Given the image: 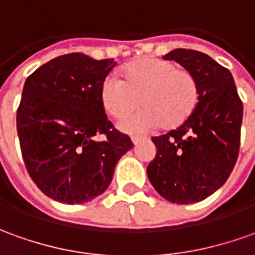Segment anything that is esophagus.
<instances>
[{"label": "esophagus", "instance_id": "34e87169", "mask_svg": "<svg viewBox=\"0 0 255 255\" xmlns=\"http://www.w3.org/2000/svg\"><path fill=\"white\" fill-rule=\"evenodd\" d=\"M143 139H145V136H132V138H131V141H132V143H134V145L139 143V142L143 141Z\"/></svg>", "mask_w": 255, "mask_h": 255}]
</instances>
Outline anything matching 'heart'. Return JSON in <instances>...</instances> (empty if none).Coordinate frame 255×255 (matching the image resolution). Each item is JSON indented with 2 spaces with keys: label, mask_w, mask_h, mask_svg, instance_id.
Returning a JSON list of instances; mask_svg holds the SVG:
<instances>
[{
  "label": "heart",
  "mask_w": 255,
  "mask_h": 255,
  "mask_svg": "<svg viewBox=\"0 0 255 255\" xmlns=\"http://www.w3.org/2000/svg\"><path fill=\"white\" fill-rule=\"evenodd\" d=\"M121 78H106L100 88V102L106 113L123 120L139 106L143 110L120 123V129L138 134L162 126L176 129L186 123L198 105V85L190 71L177 68L163 58L146 57L128 62Z\"/></svg>",
  "instance_id": "heart-1"
}]
</instances>
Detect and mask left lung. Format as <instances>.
<instances>
[{
    "mask_svg": "<svg viewBox=\"0 0 255 255\" xmlns=\"http://www.w3.org/2000/svg\"><path fill=\"white\" fill-rule=\"evenodd\" d=\"M164 60L193 74L200 98L181 127L152 138L156 156L146 171L163 198L184 205L205 200L226 183L240 149L243 103L229 69L209 55L176 48Z\"/></svg>",
    "mask_w": 255,
    "mask_h": 255,
    "instance_id": "left-lung-1",
    "label": "left lung"
}]
</instances>
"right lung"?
<instances>
[{
	"mask_svg": "<svg viewBox=\"0 0 255 255\" xmlns=\"http://www.w3.org/2000/svg\"><path fill=\"white\" fill-rule=\"evenodd\" d=\"M116 61L81 53L60 55L27 77L16 113L26 169L47 197L84 204L103 194L116 164L132 148L114 129L100 102ZM103 133L106 139L94 138Z\"/></svg>",
	"mask_w": 255,
	"mask_h": 255,
	"instance_id": "obj_1",
	"label": "right lung"
}]
</instances>
